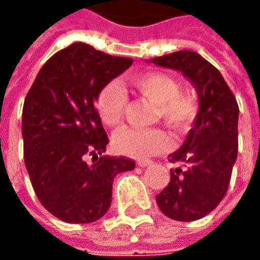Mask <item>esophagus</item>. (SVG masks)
<instances>
[{
	"mask_svg": "<svg viewBox=\"0 0 260 260\" xmlns=\"http://www.w3.org/2000/svg\"><path fill=\"white\" fill-rule=\"evenodd\" d=\"M137 165L142 166V168H146V166L152 165V160H139V162H137Z\"/></svg>",
	"mask_w": 260,
	"mask_h": 260,
	"instance_id": "1",
	"label": "esophagus"
}]
</instances>
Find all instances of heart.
I'll use <instances>...</instances> for the list:
<instances>
[{
  "label": "heart",
  "mask_w": 260,
  "mask_h": 260,
  "mask_svg": "<svg viewBox=\"0 0 260 260\" xmlns=\"http://www.w3.org/2000/svg\"><path fill=\"white\" fill-rule=\"evenodd\" d=\"M128 84L140 96L157 108V115L176 132H184L194 123L198 105L189 92L179 91V82L164 72H145L132 76ZM127 96L117 84H108L98 95L96 107L105 124L117 125L124 114ZM117 152L135 159H145L165 150L168 136L157 128H123L114 136Z\"/></svg>",
  "instance_id": "obj_1"
}]
</instances>
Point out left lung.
I'll use <instances>...</instances> for the list:
<instances>
[{
  "instance_id": "left-lung-1",
  "label": "left lung",
  "mask_w": 260,
  "mask_h": 260,
  "mask_svg": "<svg viewBox=\"0 0 260 260\" xmlns=\"http://www.w3.org/2000/svg\"><path fill=\"white\" fill-rule=\"evenodd\" d=\"M181 72L194 85L198 113L184 145L172 155L184 169H171V182L156 203L176 221H194L211 213L224 198L237 157L239 105L218 69L191 50H179L150 60Z\"/></svg>"
}]
</instances>
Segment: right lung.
I'll return each instance as SVG.
<instances>
[{
    "instance_id": "obj_1",
    "label": "right lung",
    "mask_w": 260,
    "mask_h": 260,
    "mask_svg": "<svg viewBox=\"0 0 260 260\" xmlns=\"http://www.w3.org/2000/svg\"><path fill=\"white\" fill-rule=\"evenodd\" d=\"M132 63L78 42L42 66L25 96V168L39 201L62 221L101 218L111 205L115 176L135 169L132 159L104 156L108 137L95 108L103 88Z\"/></svg>"
}]
</instances>
